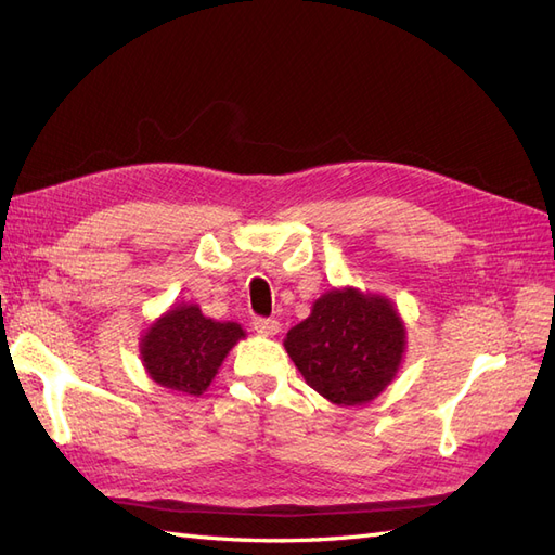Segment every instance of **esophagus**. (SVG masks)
Wrapping results in <instances>:
<instances>
[{
	"instance_id": "1",
	"label": "esophagus",
	"mask_w": 555,
	"mask_h": 555,
	"mask_svg": "<svg viewBox=\"0 0 555 555\" xmlns=\"http://www.w3.org/2000/svg\"><path fill=\"white\" fill-rule=\"evenodd\" d=\"M251 328L261 335H275L280 331V322L273 317H255L251 319Z\"/></svg>"
}]
</instances>
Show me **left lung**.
Instances as JSON below:
<instances>
[{"instance_id":"left-lung-1","label":"left lung","mask_w":555,"mask_h":555,"mask_svg":"<svg viewBox=\"0 0 555 555\" xmlns=\"http://www.w3.org/2000/svg\"><path fill=\"white\" fill-rule=\"evenodd\" d=\"M284 347L317 393L335 405H361L393 379L405 328L386 298L333 289L287 333Z\"/></svg>"}]
</instances>
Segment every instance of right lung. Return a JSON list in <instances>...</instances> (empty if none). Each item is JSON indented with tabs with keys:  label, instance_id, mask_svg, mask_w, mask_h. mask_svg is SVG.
<instances>
[{
	"label": "right lung",
	"instance_id": "obj_1",
	"mask_svg": "<svg viewBox=\"0 0 555 555\" xmlns=\"http://www.w3.org/2000/svg\"><path fill=\"white\" fill-rule=\"evenodd\" d=\"M243 335L238 324L212 322L196 306H180L147 331L141 357L157 384L184 396H201Z\"/></svg>",
	"mask_w": 555,
	"mask_h": 555
}]
</instances>
